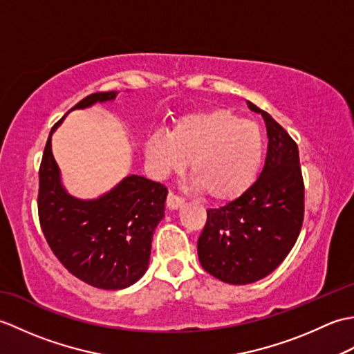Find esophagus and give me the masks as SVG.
Instances as JSON below:
<instances>
[{
    "label": "esophagus",
    "mask_w": 354,
    "mask_h": 354,
    "mask_svg": "<svg viewBox=\"0 0 354 354\" xmlns=\"http://www.w3.org/2000/svg\"><path fill=\"white\" fill-rule=\"evenodd\" d=\"M183 205H184V199L176 196L175 193L170 192L169 196H167V207L170 209H178V208H181Z\"/></svg>",
    "instance_id": "obj_1"
}]
</instances>
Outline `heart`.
<instances>
[{"instance_id": "1", "label": "heart", "mask_w": 354, "mask_h": 354, "mask_svg": "<svg viewBox=\"0 0 354 354\" xmlns=\"http://www.w3.org/2000/svg\"><path fill=\"white\" fill-rule=\"evenodd\" d=\"M146 156L160 176L184 170L192 160L194 187L209 199L225 202L252 184L263 160V133L228 109L196 112L179 120L170 133H153Z\"/></svg>"}]
</instances>
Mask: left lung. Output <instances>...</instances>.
<instances>
[{
  "instance_id": "8db88e82",
  "label": "left lung",
  "mask_w": 354,
  "mask_h": 354,
  "mask_svg": "<svg viewBox=\"0 0 354 354\" xmlns=\"http://www.w3.org/2000/svg\"><path fill=\"white\" fill-rule=\"evenodd\" d=\"M268 132V155L260 176L227 205L207 212L198 255L208 274L228 284H250L281 265L295 245L304 219V184L297 142L254 103Z\"/></svg>"
}]
</instances>
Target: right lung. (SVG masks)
<instances>
[{"instance_id":"add662e5","label":"right lung","mask_w":354,"mask_h":354,"mask_svg":"<svg viewBox=\"0 0 354 354\" xmlns=\"http://www.w3.org/2000/svg\"><path fill=\"white\" fill-rule=\"evenodd\" d=\"M117 94H91L73 109L112 102ZM62 122L64 118L53 126L39 169L37 209L44 236L59 261L79 280L106 290L129 288L149 268L152 237L164 217L167 189L129 175L95 199L71 196L51 152V135Z\"/></svg>"}]
</instances>
